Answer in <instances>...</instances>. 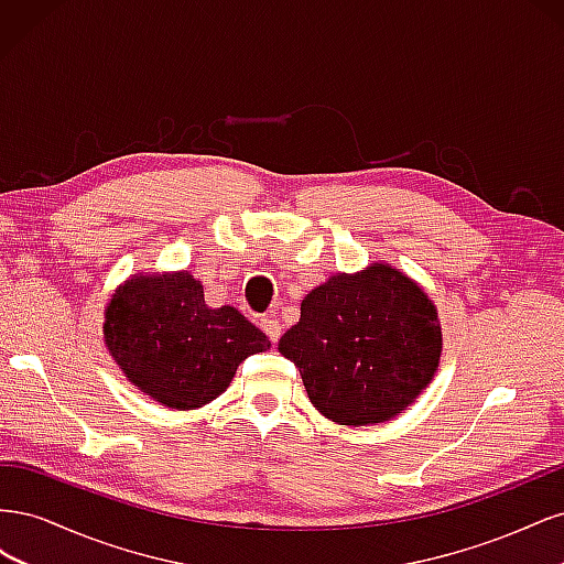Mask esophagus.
<instances>
[{"mask_svg": "<svg viewBox=\"0 0 564 564\" xmlns=\"http://www.w3.org/2000/svg\"><path fill=\"white\" fill-rule=\"evenodd\" d=\"M261 329L265 332V336L270 338V344H278V338L282 334V327H280V319L275 315H268L261 319Z\"/></svg>", "mask_w": 564, "mask_h": 564, "instance_id": "34e87169", "label": "esophagus"}]
</instances>
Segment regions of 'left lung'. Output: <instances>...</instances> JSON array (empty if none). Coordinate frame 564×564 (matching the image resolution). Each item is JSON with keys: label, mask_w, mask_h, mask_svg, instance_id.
<instances>
[{"label": "left lung", "mask_w": 564, "mask_h": 564, "mask_svg": "<svg viewBox=\"0 0 564 564\" xmlns=\"http://www.w3.org/2000/svg\"><path fill=\"white\" fill-rule=\"evenodd\" d=\"M442 350L435 305L395 268L373 263L313 289L280 338L311 402L344 425L381 423L431 383Z\"/></svg>", "instance_id": "8db88e82"}]
</instances>
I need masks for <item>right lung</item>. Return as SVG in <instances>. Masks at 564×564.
<instances>
[{
	"label": "right lung",
	"mask_w": 564,
	"mask_h": 564,
	"mask_svg": "<svg viewBox=\"0 0 564 564\" xmlns=\"http://www.w3.org/2000/svg\"><path fill=\"white\" fill-rule=\"evenodd\" d=\"M104 332L127 379L172 409L216 400L242 360L270 348L230 305L207 308L187 272L129 280L108 303Z\"/></svg>",
	"instance_id": "right-lung-1"
}]
</instances>
